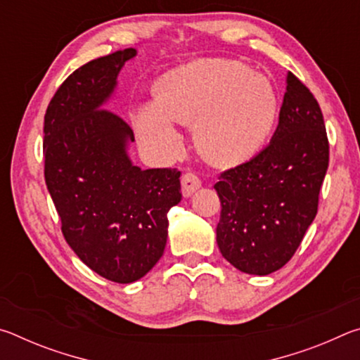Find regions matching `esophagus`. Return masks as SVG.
Instances as JSON below:
<instances>
[{"label": "esophagus", "instance_id": "esophagus-1", "mask_svg": "<svg viewBox=\"0 0 360 360\" xmlns=\"http://www.w3.org/2000/svg\"><path fill=\"white\" fill-rule=\"evenodd\" d=\"M182 195L184 197H191V195L197 191V188H200V186H202V181H200V178L195 173H186L184 176H182Z\"/></svg>", "mask_w": 360, "mask_h": 360}]
</instances>
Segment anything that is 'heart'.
Wrapping results in <instances>:
<instances>
[{
  "label": "heart",
  "mask_w": 360,
  "mask_h": 360,
  "mask_svg": "<svg viewBox=\"0 0 360 360\" xmlns=\"http://www.w3.org/2000/svg\"><path fill=\"white\" fill-rule=\"evenodd\" d=\"M155 100L131 115L139 141L158 155L173 157L181 150L176 122L195 124L202 155L222 167L257 154L279 111L270 79L233 60H203L168 71L155 84Z\"/></svg>",
  "instance_id": "heart-1"
}]
</instances>
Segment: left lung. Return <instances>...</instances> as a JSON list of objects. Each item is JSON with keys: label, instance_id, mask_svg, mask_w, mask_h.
<instances>
[{"label": "left lung", "instance_id": "8db88e82", "mask_svg": "<svg viewBox=\"0 0 360 360\" xmlns=\"http://www.w3.org/2000/svg\"><path fill=\"white\" fill-rule=\"evenodd\" d=\"M285 84L270 144L249 162L225 169L214 184L222 206L219 251L248 275H270L292 259L318 212L328 167L318 101L290 71Z\"/></svg>", "mask_w": 360, "mask_h": 360}]
</instances>
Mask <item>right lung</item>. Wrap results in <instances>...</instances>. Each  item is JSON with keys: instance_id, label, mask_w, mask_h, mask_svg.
<instances>
[{"instance_id": "add662e5", "label": "right lung", "mask_w": 360, "mask_h": 360, "mask_svg": "<svg viewBox=\"0 0 360 360\" xmlns=\"http://www.w3.org/2000/svg\"><path fill=\"white\" fill-rule=\"evenodd\" d=\"M135 49L82 65L65 79L44 115V178L62 233L90 270L109 281L141 279L162 257L168 211L181 202V172L141 169L124 119L103 108Z\"/></svg>"}]
</instances>
